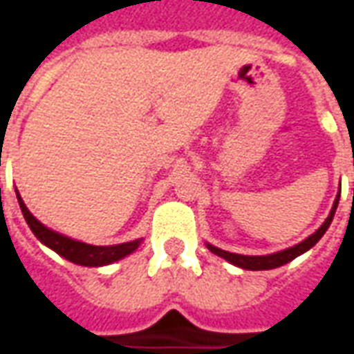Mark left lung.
Listing matches in <instances>:
<instances>
[{"instance_id": "8db88e82", "label": "left lung", "mask_w": 354, "mask_h": 354, "mask_svg": "<svg viewBox=\"0 0 354 354\" xmlns=\"http://www.w3.org/2000/svg\"><path fill=\"white\" fill-rule=\"evenodd\" d=\"M337 203H339V195L335 197L334 207H332V210H330V214H328V218L324 220V223H322V225H320L319 230L315 231L313 235H309V237L305 239V241H301L299 245L290 246V248H286V250H281V252L267 254V256H243V254L225 252V250H222V248H216V246H212V245H207V248L212 254L220 256V258H223V260H227L230 263H233V266L241 267V269L263 271V269H274V267H281V266H284V263H288V261L294 260V258H297V256H301L304 252H307L309 248H313V246L319 243L320 237L326 233V230L330 227V223H332V220H334Z\"/></svg>"}]
</instances>
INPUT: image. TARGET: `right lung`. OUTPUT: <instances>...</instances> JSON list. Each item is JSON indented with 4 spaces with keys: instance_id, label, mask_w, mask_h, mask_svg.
Masks as SVG:
<instances>
[{
    "instance_id": "right-lung-1",
    "label": "right lung",
    "mask_w": 354,
    "mask_h": 354,
    "mask_svg": "<svg viewBox=\"0 0 354 354\" xmlns=\"http://www.w3.org/2000/svg\"><path fill=\"white\" fill-rule=\"evenodd\" d=\"M17 199H19L20 210L24 214V220L30 225V230L34 233L35 237L41 241L43 245L49 246L50 250H55L58 256H62L68 261L72 263H77V266L85 267H102L108 266V263H113V261L121 260L124 256L132 254L142 243V239H136V241H131V243H123V245H111V246H94L87 245V243H81V241H73L70 237H64L57 231L45 227L37 218H35L30 210L24 205V201L17 192Z\"/></svg>"
}]
</instances>
